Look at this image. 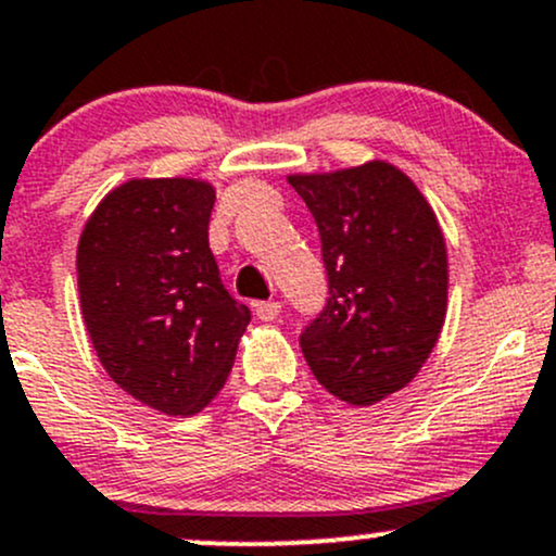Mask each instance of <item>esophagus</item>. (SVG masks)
<instances>
[{"label": "esophagus", "mask_w": 556, "mask_h": 556, "mask_svg": "<svg viewBox=\"0 0 556 556\" xmlns=\"http://www.w3.org/2000/svg\"><path fill=\"white\" fill-rule=\"evenodd\" d=\"M279 312H282V306L277 301L255 303V314H258V319H263V323H274L279 317Z\"/></svg>", "instance_id": "obj_1"}]
</instances>
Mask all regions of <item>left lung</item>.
I'll return each mask as SVG.
<instances>
[{
  "instance_id": "8db88e82",
  "label": "left lung",
  "mask_w": 556,
  "mask_h": 556,
  "mask_svg": "<svg viewBox=\"0 0 556 556\" xmlns=\"http://www.w3.org/2000/svg\"><path fill=\"white\" fill-rule=\"evenodd\" d=\"M317 220L330 298L301 332L314 378L372 405L416 378L447 314V250L418 186L383 160L288 175Z\"/></svg>"
}]
</instances>
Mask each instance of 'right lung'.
Returning <instances> with one entry per match:
<instances>
[{
    "label": "right lung",
    "mask_w": 556,
    "mask_h": 556,
    "mask_svg": "<svg viewBox=\"0 0 556 556\" xmlns=\"http://www.w3.org/2000/svg\"><path fill=\"white\" fill-rule=\"evenodd\" d=\"M213 204L207 180L130 178L79 237V306L98 359L119 389L165 416L213 402L250 323L210 253Z\"/></svg>",
    "instance_id": "1"
}]
</instances>
